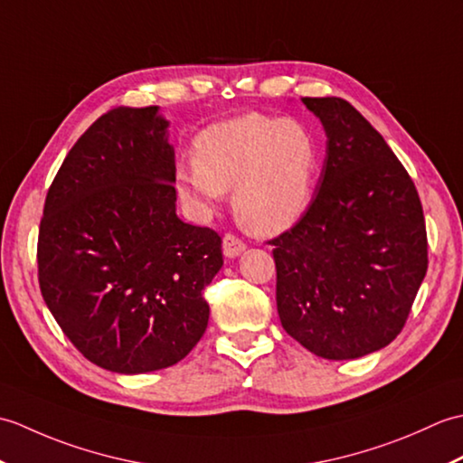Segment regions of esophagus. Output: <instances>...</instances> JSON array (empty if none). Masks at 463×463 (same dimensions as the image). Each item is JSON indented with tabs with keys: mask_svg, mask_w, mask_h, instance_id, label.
Returning a JSON list of instances; mask_svg holds the SVG:
<instances>
[{
	"mask_svg": "<svg viewBox=\"0 0 463 463\" xmlns=\"http://www.w3.org/2000/svg\"><path fill=\"white\" fill-rule=\"evenodd\" d=\"M244 249H247V244H244L239 237H234V234H224L222 237V252L224 257L229 259H237L241 252H244Z\"/></svg>",
	"mask_w": 463,
	"mask_h": 463,
	"instance_id": "esophagus-1",
	"label": "esophagus"
}]
</instances>
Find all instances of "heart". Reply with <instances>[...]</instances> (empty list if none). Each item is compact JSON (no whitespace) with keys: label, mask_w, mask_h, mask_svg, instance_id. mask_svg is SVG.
<instances>
[{"label":"heart","mask_w":463,"mask_h":463,"mask_svg":"<svg viewBox=\"0 0 463 463\" xmlns=\"http://www.w3.org/2000/svg\"><path fill=\"white\" fill-rule=\"evenodd\" d=\"M317 146L298 123L247 113L214 123L194 141V161L176 166V189L199 211H211L232 189L242 224L260 234L287 231L307 211Z\"/></svg>","instance_id":"b5f03b06"}]
</instances>
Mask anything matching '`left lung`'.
Here are the masks:
<instances>
[{"mask_svg":"<svg viewBox=\"0 0 463 463\" xmlns=\"http://www.w3.org/2000/svg\"><path fill=\"white\" fill-rule=\"evenodd\" d=\"M326 131L307 213L272 239L282 328L326 360L376 352L404 328L428 270L424 211L383 137L340 97H302Z\"/></svg>","mask_w":463,"mask_h":463,"instance_id":"obj_1","label":"left lung"}]
</instances>
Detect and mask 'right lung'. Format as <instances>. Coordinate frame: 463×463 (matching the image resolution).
Masks as SVG:
<instances>
[{
    "label": "right lung",
    "instance_id": "obj_1",
    "mask_svg": "<svg viewBox=\"0 0 463 463\" xmlns=\"http://www.w3.org/2000/svg\"><path fill=\"white\" fill-rule=\"evenodd\" d=\"M159 107H117L67 153L39 224L47 308L83 356L109 372L169 368L209 324L203 290L221 237L176 216L175 149Z\"/></svg>",
    "mask_w": 463,
    "mask_h": 463
}]
</instances>
